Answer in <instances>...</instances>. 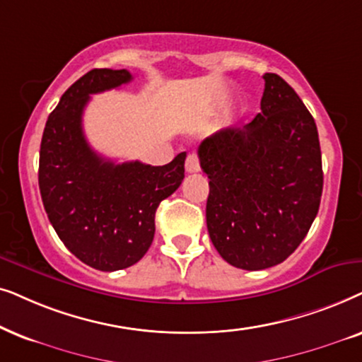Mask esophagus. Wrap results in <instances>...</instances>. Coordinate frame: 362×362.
I'll use <instances>...</instances> for the list:
<instances>
[{
	"label": "esophagus",
	"mask_w": 362,
	"mask_h": 362,
	"mask_svg": "<svg viewBox=\"0 0 362 362\" xmlns=\"http://www.w3.org/2000/svg\"><path fill=\"white\" fill-rule=\"evenodd\" d=\"M185 168H187V172H189V173H195V172L200 170V160H199V157L195 156V153H190V156L187 157Z\"/></svg>",
	"instance_id": "1"
}]
</instances>
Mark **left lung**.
<instances>
[{"mask_svg": "<svg viewBox=\"0 0 362 362\" xmlns=\"http://www.w3.org/2000/svg\"><path fill=\"white\" fill-rule=\"evenodd\" d=\"M263 79L262 112L199 147L210 178V240L225 262L248 272L285 262L300 247L322 194L315 119L283 77Z\"/></svg>", "mask_w": 362, "mask_h": 362, "instance_id": "obj_1", "label": "left lung"}]
</instances>
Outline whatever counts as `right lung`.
Instances as JSON below:
<instances>
[{
	"label": "right lung",
	"instance_id": "right-lung-1",
	"mask_svg": "<svg viewBox=\"0 0 362 362\" xmlns=\"http://www.w3.org/2000/svg\"><path fill=\"white\" fill-rule=\"evenodd\" d=\"M132 81L127 69H93L62 94L47 117L40 151V192L57 237L100 272H117L147 253L158 204L184 180L182 152L167 165L115 163L86 141L83 114L90 94Z\"/></svg>",
	"mask_w": 362,
	"mask_h": 362
}]
</instances>
